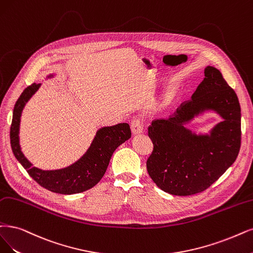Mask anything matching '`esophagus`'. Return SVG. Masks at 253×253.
Returning a JSON list of instances; mask_svg holds the SVG:
<instances>
[{
	"label": "esophagus",
	"mask_w": 253,
	"mask_h": 253,
	"mask_svg": "<svg viewBox=\"0 0 253 253\" xmlns=\"http://www.w3.org/2000/svg\"><path fill=\"white\" fill-rule=\"evenodd\" d=\"M130 127H131V131L133 134H138L143 132V123L141 119L134 118L131 123H130Z\"/></svg>",
	"instance_id": "1"
}]
</instances>
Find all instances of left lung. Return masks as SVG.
Listing matches in <instances>:
<instances>
[{
	"mask_svg": "<svg viewBox=\"0 0 253 253\" xmlns=\"http://www.w3.org/2000/svg\"><path fill=\"white\" fill-rule=\"evenodd\" d=\"M204 76L192 99L181 103L169 119L155 120L148 128L153 151L147 160V171L158 188L172 195L205 191L235 163L240 151L241 107L237 93L216 68H205ZM208 109L223 118L211 136H197L183 126Z\"/></svg>",
	"mask_w": 253,
	"mask_h": 253,
	"instance_id": "left-lung-1",
	"label": "left lung"
}]
</instances>
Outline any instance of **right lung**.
Returning <instances> with one entry per match:
<instances>
[{
  "label": "right lung",
  "instance_id": "obj_1",
  "mask_svg": "<svg viewBox=\"0 0 253 253\" xmlns=\"http://www.w3.org/2000/svg\"><path fill=\"white\" fill-rule=\"evenodd\" d=\"M41 83H33L24 89L17 99L10 127V144L16 160L21 163L32 178L42 188L54 193L71 195L87 191L95 186L104 176L112 153L131 137V130L127 123H121L99 129L86 153L74 165L61 170L43 171L33 167L21 151L18 130L22 110Z\"/></svg>",
  "mask_w": 253,
  "mask_h": 253
}]
</instances>
